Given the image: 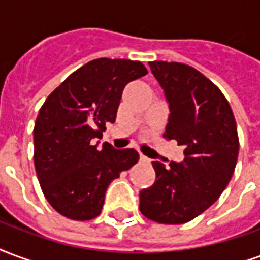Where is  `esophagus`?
I'll list each match as a JSON object with an SVG mask.
<instances>
[{"mask_svg":"<svg viewBox=\"0 0 260 260\" xmlns=\"http://www.w3.org/2000/svg\"><path fill=\"white\" fill-rule=\"evenodd\" d=\"M140 160H141V162H144V164H149V162H151V159L147 158V156H145V155H143V153L140 155Z\"/></svg>","mask_w":260,"mask_h":260,"instance_id":"esophagus-1","label":"esophagus"}]
</instances>
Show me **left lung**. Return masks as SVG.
<instances>
[{
    "instance_id": "8db88e82",
    "label": "left lung",
    "mask_w": 260,
    "mask_h": 260,
    "mask_svg": "<svg viewBox=\"0 0 260 260\" xmlns=\"http://www.w3.org/2000/svg\"><path fill=\"white\" fill-rule=\"evenodd\" d=\"M169 102L164 137L184 147L181 164L152 162L156 179L140 191V210L160 224H183L219 200L236 169L237 123L219 87L179 62H149Z\"/></svg>"
}]
</instances>
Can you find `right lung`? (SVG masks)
Segmentation results:
<instances>
[{"instance_id": "right-lung-1", "label": "right lung", "mask_w": 260, "mask_h": 260, "mask_svg": "<svg viewBox=\"0 0 260 260\" xmlns=\"http://www.w3.org/2000/svg\"><path fill=\"white\" fill-rule=\"evenodd\" d=\"M148 73L138 60L98 58L73 72L40 108L34 123V166L43 194L58 213L91 220L101 213L112 180L138 162L136 149L101 138L116 119L123 88Z\"/></svg>"}]
</instances>
